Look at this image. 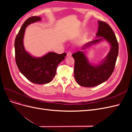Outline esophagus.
<instances>
[{"label": "esophagus", "instance_id": "esophagus-1", "mask_svg": "<svg viewBox=\"0 0 132 132\" xmlns=\"http://www.w3.org/2000/svg\"><path fill=\"white\" fill-rule=\"evenodd\" d=\"M71 55V53L70 52H68L67 53V56L68 57H70Z\"/></svg>", "mask_w": 132, "mask_h": 132}]
</instances>
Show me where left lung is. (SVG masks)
<instances>
[{
	"label": "left lung",
	"instance_id": "left-lung-1",
	"mask_svg": "<svg viewBox=\"0 0 132 132\" xmlns=\"http://www.w3.org/2000/svg\"><path fill=\"white\" fill-rule=\"evenodd\" d=\"M97 39L87 42L81 48L85 51L91 46L106 41L111 48L106 57L96 64H91L84 51H77L72 54L75 60L74 77L79 85L94 87L107 81L114 69L118 54V43L111 27L107 23L98 21Z\"/></svg>",
	"mask_w": 132,
	"mask_h": 132
}]
</instances>
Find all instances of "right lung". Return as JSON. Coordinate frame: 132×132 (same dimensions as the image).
<instances>
[{"label":"right lung","instance_id":"obj_1","mask_svg":"<svg viewBox=\"0 0 132 132\" xmlns=\"http://www.w3.org/2000/svg\"><path fill=\"white\" fill-rule=\"evenodd\" d=\"M42 20L39 16H32L23 23L15 41V61L20 71L32 82L45 84L51 82L56 74L57 67L63 61L67 53L59 54L50 52L40 57L31 55L23 46L26 28Z\"/></svg>","mask_w":132,"mask_h":132}]
</instances>
